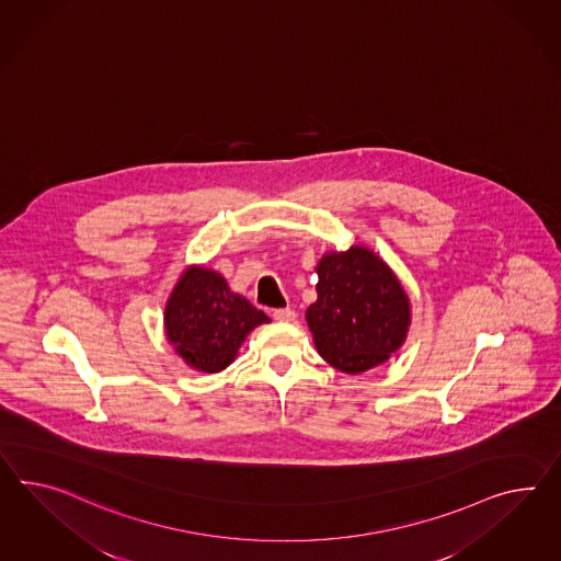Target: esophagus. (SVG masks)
Instances as JSON below:
<instances>
[{
	"label": "esophagus",
	"mask_w": 561,
	"mask_h": 561,
	"mask_svg": "<svg viewBox=\"0 0 561 561\" xmlns=\"http://www.w3.org/2000/svg\"><path fill=\"white\" fill-rule=\"evenodd\" d=\"M273 317L276 321H280V323H288V321H293V319H295V311H293L290 307H285V309H274Z\"/></svg>",
	"instance_id": "34e87169"
}]
</instances>
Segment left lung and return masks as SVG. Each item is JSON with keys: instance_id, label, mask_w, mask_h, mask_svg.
Here are the masks:
<instances>
[{"instance_id": "obj_1", "label": "left lung", "mask_w": 561, "mask_h": 561, "mask_svg": "<svg viewBox=\"0 0 561 561\" xmlns=\"http://www.w3.org/2000/svg\"><path fill=\"white\" fill-rule=\"evenodd\" d=\"M316 273L317 301L305 319L321 358L345 374L385 364L411 325V301L399 276L366 245L325 252Z\"/></svg>"}]
</instances>
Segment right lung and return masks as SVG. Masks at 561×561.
<instances>
[{
  "label": "right lung",
  "mask_w": 561,
  "mask_h": 561,
  "mask_svg": "<svg viewBox=\"0 0 561 561\" xmlns=\"http://www.w3.org/2000/svg\"><path fill=\"white\" fill-rule=\"evenodd\" d=\"M242 295L228 287L224 274L191 264L179 276L164 305V333L179 358L197 373L216 374L238 356L248 333L268 323Z\"/></svg>",
  "instance_id": "1"
}]
</instances>
